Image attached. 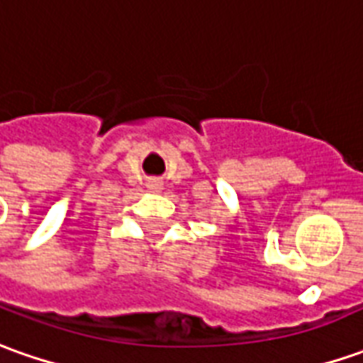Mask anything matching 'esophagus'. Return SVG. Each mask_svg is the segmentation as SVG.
I'll return each mask as SVG.
<instances>
[{
	"label": "esophagus",
	"instance_id": "esophagus-1",
	"mask_svg": "<svg viewBox=\"0 0 363 363\" xmlns=\"http://www.w3.org/2000/svg\"><path fill=\"white\" fill-rule=\"evenodd\" d=\"M161 186H162L161 181H149L150 191H161Z\"/></svg>",
	"mask_w": 363,
	"mask_h": 363
}]
</instances>
